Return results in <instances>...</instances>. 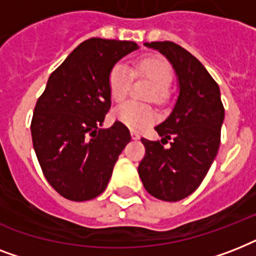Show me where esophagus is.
Instances as JSON below:
<instances>
[{
    "instance_id": "esophagus-1",
    "label": "esophagus",
    "mask_w": 256,
    "mask_h": 256,
    "mask_svg": "<svg viewBox=\"0 0 256 256\" xmlns=\"http://www.w3.org/2000/svg\"><path fill=\"white\" fill-rule=\"evenodd\" d=\"M132 140H140V132H132Z\"/></svg>"
}]
</instances>
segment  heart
Here are the masks:
<instances>
[{
    "label": "heart",
    "instance_id": "b5f03b06",
    "mask_svg": "<svg viewBox=\"0 0 256 256\" xmlns=\"http://www.w3.org/2000/svg\"><path fill=\"white\" fill-rule=\"evenodd\" d=\"M136 74L148 78L154 85V100H160L164 92L168 88L172 78V70L168 61L158 57H148L136 65ZM132 72L124 62L112 66L108 74V92L114 100L120 102L126 98L132 84ZM114 116L120 124L132 130H144L156 120V112L148 104H140L128 100L114 110Z\"/></svg>",
    "mask_w": 256,
    "mask_h": 256
}]
</instances>
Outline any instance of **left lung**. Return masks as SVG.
Returning a JSON list of instances; mask_svg holds the SVG:
<instances>
[{
    "instance_id": "1",
    "label": "left lung",
    "mask_w": 256,
    "mask_h": 256,
    "mask_svg": "<svg viewBox=\"0 0 256 256\" xmlns=\"http://www.w3.org/2000/svg\"><path fill=\"white\" fill-rule=\"evenodd\" d=\"M168 58L178 80V96L170 116L156 126L164 149L142 138L146 154L138 168L144 188L152 196L176 202L192 194L210 170L220 144L224 108L220 90L206 68L174 42H146Z\"/></svg>"
}]
</instances>
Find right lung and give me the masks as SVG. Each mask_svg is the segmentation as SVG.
Listing matches in <instances>:
<instances>
[{
	"mask_svg": "<svg viewBox=\"0 0 256 256\" xmlns=\"http://www.w3.org/2000/svg\"><path fill=\"white\" fill-rule=\"evenodd\" d=\"M140 46L90 38L50 74L32 120L33 148L48 182L64 198L84 202L102 194L132 136L118 120L104 128L112 106L108 74Z\"/></svg>",
	"mask_w": 256,
	"mask_h": 256,
	"instance_id": "1",
	"label": "right lung"
}]
</instances>
